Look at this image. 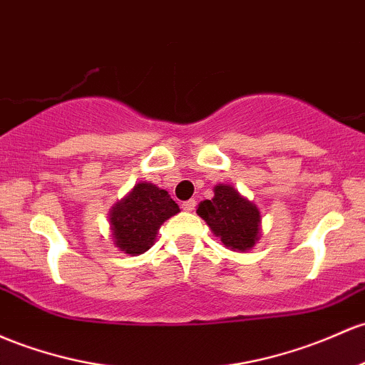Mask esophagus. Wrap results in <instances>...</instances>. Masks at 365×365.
I'll use <instances>...</instances> for the list:
<instances>
[{
    "instance_id": "34e87169",
    "label": "esophagus",
    "mask_w": 365,
    "mask_h": 365,
    "mask_svg": "<svg viewBox=\"0 0 365 365\" xmlns=\"http://www.w3.org/2000/svg\"><path fill=\"white\" fill-rule=\"evenodd\" d=\"M194 207H195V199H189V201L182 202L183 211H194Z\"/></svg>"
}]
</instances>
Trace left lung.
I'll return each mask as SVG.
<instances>
[{"mask_svg":"<svg viewBox=\"0 0 365 365\" xmlns=\"http://www.w3.org/2000/svg\"><path fill=\"white\" fill-rule=\"evenodd\" d=\"M213 192V199L199 204L197 215L228 250H251L262 234V215L256 204L242 197L234 187L223 183H218Z\"/></svg>","mask_w":365,"mask_h":365,"instance_id":"8db88e82","label":"left lung"}]
</instances>
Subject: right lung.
I'll return each mask as SVG.
<instances>
[{
  "mask_svg": "<svg viewBox=\"0 0 365 365\" xmlns=\"http://www.w3.org/2000/svg\"><path fill=\"white\" fill-rule=\"evenodd\" d=\"M178 211V204L166 190L149 182L137 183L109 213L114 244L126 255L145 253L154 244L159 227Z\"/></svg>",
  "mask_w": 365,
  "mask_h": 365,
  "instance_id": "right-lung-1",
  "label": "right lung"
}]
</instances>
